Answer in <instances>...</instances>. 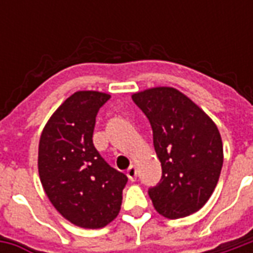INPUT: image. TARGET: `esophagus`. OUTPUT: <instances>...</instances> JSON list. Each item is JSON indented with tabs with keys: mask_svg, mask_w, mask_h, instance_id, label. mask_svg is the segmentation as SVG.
<instances>
[{
	"mask_svg": "<svg viewBox=\"0 0 253 253\" xmlns=\"http://www.w3.org/2000/svg\"><path fill=\"white\" fill-rule=\"evenodd\" d=\"M126 175L131 181L135 180V177H137V168H135V165H130L128 167V169L126 170Z\"/></svg>",
	"mask_w": 253,
	"mask_h": 253,
	"instance_id": "esophagus-1",
	"label": "esophagus"
}]
</instances>
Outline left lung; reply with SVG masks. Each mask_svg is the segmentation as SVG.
<instances>
[{"mask_svg": "<svg viewBox=\"0 0 253 253\" xmlns=\"http://www.w3.org/2000/svg\"><path fill=\"white\" fill-rule=\"evenodd\" d=\"M153 130L163 176L149 196L170 219L198 211L211 196L223 164L221 134L210 116L180 90L156 86L132 93Z\"/></svg>", "mask_w": 253, "mask_h": 253, "instance_id": "1", "label": "left lung"}]
</instances>
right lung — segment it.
<instances>
[{"instance_id": "obj_1", "label": "right lung", "mask_w": 253, "mask_h": 253, "mask_svg": "<svg viewBox=\"0 0 253 253\" xmlns=\"http://www.w3.org/2000/svg\"><path fill=\"white\" fill-rule=\"evenodd\" d=\"M110 97L74 92L48 119L39 141L43 190L57 211L80 228H104L121 211L127 176L105 163L92 139L96 115Z\"/></svg>"}]
</instances>
